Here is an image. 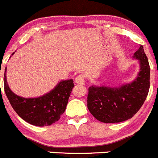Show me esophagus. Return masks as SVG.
Returning <instances> with one entry per match:
<instances>
[{
  "instance_id": "obj_1",
  "label": "esophagus",
  "mask_w": 158,
  "mask_h": 158,
  "mask_svg": "<svg viewBox=\"0 0 158 158\" xmlns=\"http://www.w3.org/2000/svg\"><path fill=\"white\" fill-rule=\"evenodd\" d=\"M75 82L77 83V84H84L85 78H84V75H82V74H79V75H77L75 78Z\"/></svg>"
}]
</instances>
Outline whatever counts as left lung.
Listing matches in <instances>:
<instances>
[{"mask_svg":"<svg viewBox=\"0 0 158 158\" xmlns=\"http://www.w3.org/2000/svg\"><path fill=\"white\" fill-rule=\"evenodd\" d=\"M134 58L140 61V71L132 83L116 88L91 86L88 89L87 108L99 121L116 123L131 118L140 110L150 88V65L141 45Z\"/></svg>","mask_w":158,"mask_h":158,"instance_id":"1","label":"left lung"}]
</instances>
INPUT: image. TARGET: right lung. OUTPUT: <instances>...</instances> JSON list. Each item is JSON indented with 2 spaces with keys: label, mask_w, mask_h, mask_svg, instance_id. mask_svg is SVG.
I'll list each match as a JSON object with an SVG mask.
<instances>
[{
  "label": "right lung",
  "mask_w": 158,
  "mask_h": 158,
  "mask_svg": "<svg viewBox=\"0 0 158 158\" xmlns=\"http://www.w3.org/2000/svg\"><path fill=\"white\" fill-rule=\"evenodd\" d=\"M4 86L10 103L19 116L31 125L42 127L56 123L64 113L74 84L72 79L61 81L48 94L38 98H23L14 94L8 87L5 74Z\"/></svg>",
  "instance_id": "1"
}]
</instances>
